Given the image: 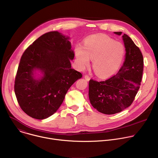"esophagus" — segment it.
Instances as JSON below:
<instances>
[{"instance_id": "obj_1", "label": "esophagus", "mask_w": 158, "mask_h": 158, "mask_svg": "<svg viewBox=\"0 0 158 158\" xmlns=\"http://www.w3.org/2000/svg\"><path fill=\"white\" fill-rule=\"evenodd\" d=\"M84 79H85L86 81H89L90 80V77H89L88 75H85V76H84Z\"/></svg>"}]
</instances>
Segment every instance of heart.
I'll return each mask as SVG.
<instances>
[{
  "label": "heart",
  "instance_id": "heart-1",
  "mask_svg": "<svg viewBox=\"0 0 158 158\" xmlns=\"http://www.w3.org/2000/svg\"><path fill=\"white\" fill-rule=\"evenodd\" d=\"M125 54L123 45L103 35H93L87 37L83 47L78 44L75 48V56L81 69L89 65L93 59V68L100 77L114 75L119 69Z\"/></svg>",
  "mask_w": 158,
  "mask_h": 158
}]
</instances>
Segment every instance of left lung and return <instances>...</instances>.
<instances>
[{"mask_svg": "<svg viewBox=\"0 0 158 158\" xmlns=\"http://www.w3.org/2000/svg\"><path fill=\"white\" fill-rule=\"evenodd\" d=\"M121 35L122 32H114ZM126 57L118 73L110 79L89 82V98L91 105L105 114H114L128 107L140 87L144 60L143 54L132 40L124 34Z\"/></svg>", "mask_w": 158, "mask_h": 158, "instance_id": "1", "label": "left lung"}]
</instances>
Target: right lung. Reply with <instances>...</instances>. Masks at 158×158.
<instances>
[{
  "label": "right lung",
  "mask_w": 158,
  "mask_h": 158,
  "mask_svg": "<svg viewBox=\"0 0 158 158\" xmlns=\"http://www.w3.org/2000/svg\"><path fill=\"white\" fill-rule=\"evenodd\" d=\"M69 40L57 31L46 33L21 57L14 91L20 108L32 118L54 114L71 86L82 76L71 68L74 52Z\"/></svg>",
  "instance_id": "obj_1"
}]
</instances>
